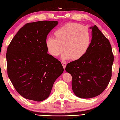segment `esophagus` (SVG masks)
I'll list each match as a JSON object with an SVG mask.
<instances>
[{
	"instance_id": "1",
	"label": "esophagus",
	"mask_w": 120,
	"mask_h": 120,
	"mask_svg": "<svg viewBox=\"0 0 120 120\" xmlns=\"http://www.w3.org/2000/svg\"><path fill=\"white\" fill-rule=\"evenodd\" d=\"M61 64H62V66H63L64 68L65 69V67H66V62L65 61H62L61 62Z\"/></svg>"
}]
</instances>
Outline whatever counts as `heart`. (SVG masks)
<instances>
[{
  "mask_svg": "<svg viewBox=\"0 0 120 120\" xmlns=\"http://www.w3.org/2000/svg\"><path fill=\"white\" fill-rule=\"evenodd\" d=\"M56 38L49 37L46 45L49 54L58 56L62 52L63 60H76L86 52L91 43V33L88 27L76 23H69L56 30Z\"/></svg>",
  "mask_w": 120,
  "mask_h": 120,
  "instance_id": "obj_1",
  "label": "heart"
}]
</instances>
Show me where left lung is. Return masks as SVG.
I'll list each match as a JSON object with an SVG mask.
<instances>
[{
  "instance_id": "obj_1",
  "label": "left lung",
  "mask_w": 120,
  "mask_h": 120,
  "mask_svg": "<svg viewBox=\"0 0 120 120\" xmlns=\"http://www.w3.org/2000/svg\"><path fill=\"white\" fill-rule=\"evenodd\" d=\"M90 28L93 37L86 52L66 67L72 77L73 92L83 99L94 98L105 90L112 77L114 62L109 41L96 25Z\"/></svg>"
}]
</instances>
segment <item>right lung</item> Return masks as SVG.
Returning <instances> with one entry per match:
<instances>
[{
    "label": "right lung",
    "instance_id": "1",
    "mask_svg": "<svg viewBox=\"0 0 120 120\" xmlns=\"http://www.w3.org/2000/svg\"><path fill=\"white\" fill-rule=\"evenodd\" d=\"M57 21L27 23L12 39L6 53L9 79L25 99L42 101L49 97L55 80L64 68L47 53L46 40Z\"/></svg>",
    "mask_w": 120,
    "mask_h": 120
}]
</instances>
